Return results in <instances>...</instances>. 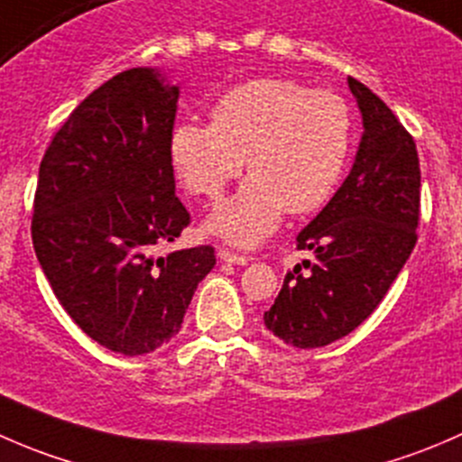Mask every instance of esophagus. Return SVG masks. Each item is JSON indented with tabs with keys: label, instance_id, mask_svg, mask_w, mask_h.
<instances>
[{
	"label": "esophagus",
	"instance_id": "1",
	"mask_svg": "<svg viewBox=\"0 0 462 462\" xmlns=\"http://www.w3.org/2000/svg\"><path fill=\"white\" fill-rule=\"evenodd\" d=\"M218 259L221 261H227V263H236V265H248L250 263V259L248 257H244V254H235V253H230V250H218Z\"/></svg>",
	"mask_w": 462,
	"mask_h": 462
}]
</instances>
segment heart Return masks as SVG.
Returning a JSON list of instances; mask_svg holds the SVG:
<instances>
[{"instance_id":"b5f03b06","label":"heart","mask_w":462,"mask_h":462,"mask_svg":"<svg viewBox=\"0 0 462 462\" xmlns=\"http://www.w3.org/2000/svg\"><path fill=\"white\" fill-rule=\"evenodd\" d=\"M212 125L185 120L170 152L185 188L218 199L248 165L239 192L209 214L208 230L241 248L268 239L283 214L324 208L351 152V109L333 91H310L283 78L230 87L209 109Z\"/></svg>"}]
</instances>
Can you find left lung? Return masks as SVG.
I'll return each instance as SVG.
<instances>
[{"label":"left lung","instance_id":"obj_1","mask_svg":"<svg viewBox=\"0 0 462 462\" xmlns=\"http://www.w3.org/2000/svg\"><path fill=\"white\" fill-rule=\"evenodd\" d=\"M362 114L360 144L342 188L297 235L310 250L263 313L265 328L297 348H319L356 330L384 300L416 245L420 162L393 111L348 78Z\"/></svg>","mask_w":462,"mask_h":462}]
</instances>
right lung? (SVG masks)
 Segmentation results:
<instances>
[{
	"instance_id": "right-lung-1",
	"label": "right lung",
	"mask_w": 462,
	"mask_h": 462,
	"mask_svg": "<svg viewBox=\"0 0 462 462\" xmlns=\"http://www.w3.org/2000/svg\"><path fill=\"white\" fill-rule=\"evenodd\" d=\"M179 93L161 69L118 73L78 105L40 165L37 261L71 319L120 356L170 342L217 263L212 245L152 253L189 226L170 152Z\"/></svg>"
}]
</instances>
